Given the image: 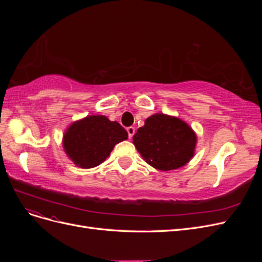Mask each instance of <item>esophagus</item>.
<instances>
[{
	"mask_svg": "<svg viewBox=\"0 0 262 262\" xmlns=\"http://www.w3.org/2000/svg\"><path fill=\"white\" fill-rule=\"evenodd\" d=\"M126 132H128V134H129V138L132 139L133 134L136 133V129H134L133 126H129V128H126Z\"/></svg>",
	"mask_w": 262,
	"mask_h": 262,
	"instance_id": "34e87169",
	"label": "esophagus"
}]
</instances>
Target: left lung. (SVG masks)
Wrapping results in <instances>:
<instances>
[{"mask_svg":"<svg viewBox=\"0 0 262 262\" xmlns=\"http://www.w3.org/2000/svg\"><path fill=\"white\" fill-rule=\"evenodd\" d=\"M132 140L143 160L163 171L185 166L193 157L196 146V134L191 126L163 113L148 117Z\"/></svg>","mask_w":262,"mask_h":262,"instance_id":"left-lung-1","label":"left lung"}]
</instances>
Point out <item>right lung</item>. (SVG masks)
<instances>
[{
  "label": "right lung",
  "mask_w": 262,
  "mask_h": 262,
  "mask_svg": "<svg viewBox=\"0 0 262 262\" xmlns=\"http://www.w3.org/2000/svg\"><path fill=\"white\" fill-rule=\"evenodd\" d=\"M128 139V132L106 116L90 115L74 121L63 134V149L77 167L93 168L106 161L115 145Z\"/></svg>",
  "instance_id": "right-lung-1"
}]
</instances>
